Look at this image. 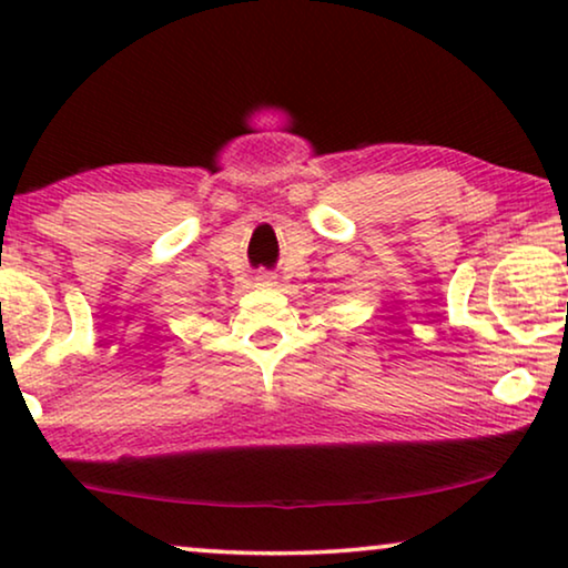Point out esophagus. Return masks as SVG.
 Here are the masks:
<instances>
[{"instance_id": "obj_1", "label": "esophagus", "mask_w": 568, "mask_h": 568, "mask_svg": "<svg viewBox=\"0 0 568 568\" xmlns=\"http://www.w3.org/2000/svg\"><path fill=\"white\" fill-rule=\"evenodd\" d=\"M255 284H258V286H276L278 282H276L274 274H258V276H255Z\"/></svg>"}]
</instances>
